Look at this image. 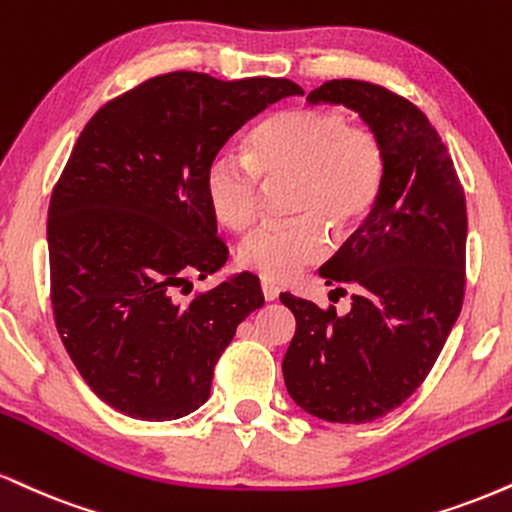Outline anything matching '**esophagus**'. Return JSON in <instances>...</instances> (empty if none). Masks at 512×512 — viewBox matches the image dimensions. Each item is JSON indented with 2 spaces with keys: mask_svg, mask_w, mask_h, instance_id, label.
<instances>
[{
  "mask_svg": "<svg viewBox=\"0 0 512 512\" xmlns=\"http://www.w3.org/2000/svg\"><path fill=\"white\" fill-rule=\"evenodd\" d=\"M262 295L264 300H276L279 298V286H274V283L269 281H262Z\"/></svg>",
  "mask_w": 512,
  "mask_h": 512,
  "instance_id": "1",
  "label": "esophagus"
}]
</instances>
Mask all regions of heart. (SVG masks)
Here are the masks:
<instances>
[{"label":"heart","mask_w":512,"mask_h":512,"mask_svg":"<svg viewBox=\"0 0 512 512\" xmlns=\"http://www.w3.org/2000/svg\"><path fill=\"white\" fill-rule=\"evenodd\" d=\"M384 147L367 126L338 109L295 107L279 112L245 138V157L219 152L205 169V197L226 229L243 233L260 214L262 182L293 178L288 224L264 226L238 248L240 267L283 283L322 260L329 231L346 236L377 205L384 183Z\"/></svg>","instance_id":"heart-1"}]
</instances>
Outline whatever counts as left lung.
<instances>
[{"instance_id": "1", "label": "left lung", "mask_w": 512, "mask_h": 512, "mask_svg": "<svg viewBox=\"0 0 512 512\" xmlns=\"http://www.w3.org/2000/svg\"><path fill=\"white\" fill-rule=\"evenodd\" d=\"M307 102L343 104L384 147V183L365 224L319 269L350 312L291 293L283 381L305 412L362 424L403 405L432 372L465 295L467 209L441 135L422 109L365 80H326ZM334 291V293H336Z\"/></svg>"}]
</instances>
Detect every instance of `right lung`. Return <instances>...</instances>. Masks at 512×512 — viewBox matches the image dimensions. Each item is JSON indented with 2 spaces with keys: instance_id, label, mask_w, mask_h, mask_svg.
Wrapping results in <instances>:
<instances>
[{
  "instance_id": "1",
  "label": "right lung",
  "mask_w": 512,
  "mask_h": 512,
  "mask_svg": "<svg viewBox=\"0 0 512 512\" xmlns=\"http://www.w3.org/2000/svg\"><path fill=\"white\" fill-rule=\"evenodd\" d=\"M288 95L303 88L164 73L97 109L73 145L49 200L54 322L85 384L123 415L200 408L238 324L264 305L248 272L188 303L176 291L229 257L205 197L209 159Z\"/></svg>"
}]
</instances>
